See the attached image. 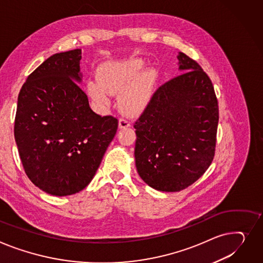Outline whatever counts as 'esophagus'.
Here are the masks:
<instances>
[{"label":"esophagus","mask_w":263,"mask_h":263,"mask_svg":"<svg viewBox=\"0 0 263 263\" xmlns=\"http://www.w3.org/2000/svg\"><path fill=\"white\" fill-rule=\"evenodd\" d=\"M118 126L120 129H126V128L130 127V122L126 118H120L119 122H118Z\"/></svg>","instance_id":"1"}]
</instances>
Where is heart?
<instances>
[{"label": "heart", "instance_id": "b5f03b06", "mask_svg": "<svg viewBox=\"0 0 263 263\" xmlns=\"http://www.w3.org/2000/svg\"><path fill=\"white\" fill-rule=\"evenodd\" d=\"M145 62L141 59H129L102 64L97 72L99 83L87 82V92L100 104H108L109 94L120 95L119 107L129 115L141 113L148 104L156 74L144 71Z\"/></svg>", "mask_w": 263, "mask_h": 263}]
</instances>
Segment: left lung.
I'll return each mask as SVG.
<instances>
[{"label":"left lung","mask_w":263,"mask_h":263,"mask_svg":"<svg viewBox=\"0 0 263 263\" xmlns=\"http://www.w3.org/2000/svg\"><path fill=\"white\" fill-rule=\"evenodd\" d=\"M181 75L152 95L135 121V165L150 187L183 190L211 166L216 150L218 99L197 61L179 52Z\"/></svg>","instance_id":"1"}]
</instances>
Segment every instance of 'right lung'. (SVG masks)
Returning a JSON list of instances; mask_svg holds the SVG:
<instances>
[{
	"instance_id": "add662e5",
	"label": "right lung",
	"mask_w": 263,
	"mask_h": 263,
	"mask_svg": "<svg viewBox=\"0 0 263 263\" xmlns=\"http://www.w3.org/2000/svg\"><path fill=\"white\" fill-rule=\"evenodd\" d=\"M80 59L78 48L50 56L17 96L14 139L26 176L58 197L90 184L118 128L117 118L90 108L77 83Z\"/></svg>"
}]
</instances>
